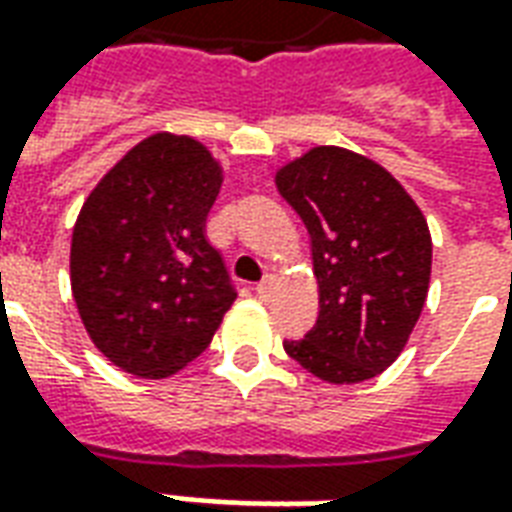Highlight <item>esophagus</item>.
Instances as JSON below:
<instances>
[{
  "label": "esophagus",
  "instance_id": "esophagus-1",
  "mask_svg": "<svg viewBox=\"0 0 512 512\" xmlns=\"http://www.w3.org/2000/svg\"><path fill=\"white\" fill-rule=\"evenodd\" d=\"M274 288H277V277H274V274H266V277L255 285V293L260 299H268V296L274 293Z\"/></svg>",
  "mask_w": 512,
  "mask_h": 512
}]
</instances>
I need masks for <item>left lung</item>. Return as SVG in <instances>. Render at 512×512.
<instances>
[{"instance_id":"8db88e82","label":"left lung","mask_w":512,"mask_h":512,"mask_svg":"<svg viewBox=\"0 0 512 512\" xmlns=\"http://www.w3.org/2000/svg\"><path fill=\"white\" fill-rule=\"evenodd\" d=\"M279 194L310 233L318 321L285 351L329 384L376 378L406 348L430 282L425 216L376 161L312 147L277 172Z\"/></svg>"}]
</instances>
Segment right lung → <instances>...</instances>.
<instances>
[{
	"label": "right lung",
	"instance_id": "add662e5",
	"mask_svg": "<svg viewBox=\"0 0 512 512\" xmlns=\"http://www.w3.org/2000/svg\"><path fill=\"white\" fill-rule=\"evenodd\" d=\"M222 169L191 136H147L109 169L73 227L71 288L95 348L167 378L211 345L235 285L205 238Z\"/></svg>",
	"mask_w": 512,
	"mask_h": 512
}]
</instances>
